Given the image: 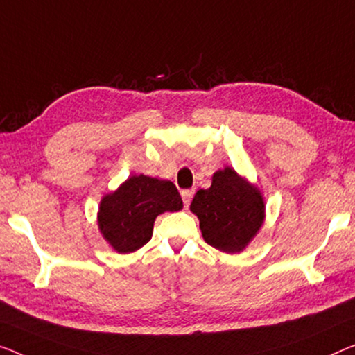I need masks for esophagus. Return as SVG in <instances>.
<instances>
[{
	"instance_id": "esophagus-1",
	"label": "esophagus",
	"mask_w": 355,
	"mask_h": 355,
	"mask_svg": "<svg viewBox=\"0 0 355 355\" xmlns=\"http://www.w3.org/2000/svg\"><path fill=\"white\" fill-rule=\"evenodd\" d=\"M194 196V189H184V191H182V198H183V202H184V209L189 207V202H191Z\"/></svg>"
}]
</instances>
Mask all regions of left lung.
I'll return each mask as SVG.
<instances>
[{
	"instance_id": "1",
	"label": "left lung",
	"mask_w": 355,
	"mask_h": 355,
	"mask_svg": "<svg viewBox=\"0 0 355 355\" xmlns=\"http://www.w3.org/2000/svg\"><path fill=\"white\" fill-rule=\"evenodd\" d=\"M189 209L198 215L204 241L226 253L244 250L264 220L260 189L231 167L215 172L210 188L199 189Z\"/></svg>"
}]
</instances>
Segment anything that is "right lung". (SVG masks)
<instances>
[{
  "instance_id": "obj_1",
  "label": "right lung",
  "mask_w": 355,
  "mask_h": 355,
  "mask_svg": "<svg viewBox=\"0 0 355 355\" xmlns=\"http://www.w3.org/2000/svg\"><path fill=\"white\" fill-rule=\"evenodd\" d=\"M182 209V198L172 182L132 175L102 199L98 228L116 252L130 253L151 239L157 215Z\"/></svg>"
}]
</instances>
